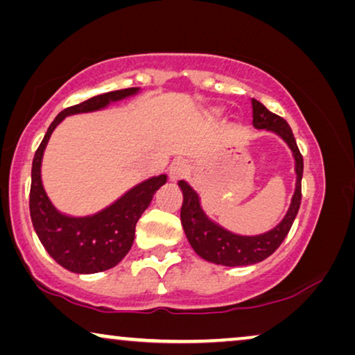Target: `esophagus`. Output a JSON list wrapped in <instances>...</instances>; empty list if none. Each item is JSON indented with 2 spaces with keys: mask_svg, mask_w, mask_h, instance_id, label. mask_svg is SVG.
<instances>
[{
  "mask_svg": "<svg viewBox=\"0 0 355 355\" xmlns=\"http://www.w3.org/2000/svg\"><path fill=\"white\" fill-rule=\"evenodd\" d=\"M187 173H188V164L184 161L172 162L171 168H168V177H171V182H178V180L183 178Z\"/></svg>",
  "mask_w": 355,
  "mask_h": 355,
  "instance_id": "1",
  "label": "esophagus"
}]
</instances>
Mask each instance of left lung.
<instances>
[{
  "label": "left lung",
  "mask_w": 355,
  "mask_h": 355,
  "mask_svg": "<svg viewBox=\"0 0 355 355\" xmlns=\"http://www.w3.org/2000/svg\"><path fill=\"white\" fill-rule=\"evenodd\" d=\"M252 119L254 128L277 135L291 151L294 159V173H296L294 193L286 214L275 227L259 234H239L230 232V230L209 217V214L204 211L199 194L194 191L191 184L184 182V180H180L178 188L183 194L180 218H182L183 232L187 234V239L193 251L204 261L216 263V266L246 267L266 261L268 256H272L277 251L283 239L286 238L294 218L297 216L299 206H301L304 162L291 127L282 117L268 111L257 99H252Z\"/></svg>",
  "instance_id": "1"
}]
</instances>
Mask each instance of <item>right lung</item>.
I'll list each match as a JSON object with an SVG mask.
<instances>
[{"label": "right lung", "instance_id": "add662e5", "mask_svg": "<svg viewBox=\"0 0 355 355\" xmlns=\"http://www.w3.org/2000/svg\"><path fill=\"white\" fill-rule=\"evenodd\" d=\"M141 88L109 92L64 109L49 125L35 153L30 187V217L43 248L69 272L92 275L116 267L128 254L135 239L137 222L151 204L157 189L166 184L167 175L162 173L135 184L109 206L89 216H69L59 211L44 191L42 180L44 149L54 130L66 117L104 111L112 103L137 96Z\"/></svg>", "mask_w": 355, "mask_h": 355}]
</instances>
